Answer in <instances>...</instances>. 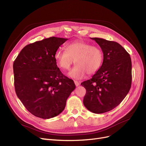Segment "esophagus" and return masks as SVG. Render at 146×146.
Returning <instances> with one entry per match:
<instances>
[{
	"instance_id": "obj_1",
	"label": "esophagus",
	"mask_w": 146,
	"mask_h": 146,
	"mask_svg": "<svg viewBox=\"0 0 146 146\" xmlns=\"http://www.w3.org/2000/svg\"><path fill=\"white\" fill-rule=\"evenodd\" d=\"M74 82L75 84V85L76 86H78L79 85H80V83L78 82V81H76V80H74Z\"/></svg>"
}]
</instances>
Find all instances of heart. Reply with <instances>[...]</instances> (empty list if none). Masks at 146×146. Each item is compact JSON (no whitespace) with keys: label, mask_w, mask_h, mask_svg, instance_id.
I'll return each instance as SVG.
<instances>
[{"label":"heart","mask_w":146,"mask_h":146,"mask_svg":"<svg viewBox=\"0 0 146 146\" xmlns=\"http://www.w3.org/2000/svg\"><path fill=\"white\" fill-rule=\"evenodd\" d=\"M54 58L63 70L70 68L75 60L76 65L68 73V76L73 79H80L83 78L86 73L92 74L98 70L103 61V54L100 48L92 46L90 43L76 40L67 44L66 50H56Z\"/></svg>","instance_id":"b5f03b06"}]
</instances>
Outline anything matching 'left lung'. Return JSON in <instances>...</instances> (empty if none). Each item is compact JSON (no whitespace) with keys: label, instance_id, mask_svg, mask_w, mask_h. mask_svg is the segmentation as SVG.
I'll return each mask as SVG.
<instances>
[{"label":"left lung","instance_id":"obj_1","mask_svg":"<svg viewBox=\"0 0 146 146\" xmlns=\"http://www.w3.org/2000/svg\"><path fill=\"white\" fill-rule=\"evenodd\" d=\"M90 38L101 48L103 61L92 78L81 85L86 90L84 106L90 111L100 114L115 109L129 92L132 63L129 54L119 43L102 38Z\"/></svg>","mask_w":146,"mask_h":146}]
</instances>
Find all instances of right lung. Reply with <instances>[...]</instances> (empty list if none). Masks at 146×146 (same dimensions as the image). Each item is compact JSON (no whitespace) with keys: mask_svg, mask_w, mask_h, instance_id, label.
I'll return each instance as SVG.
<instances>
[{"mask_svg":"<svg viewBox=\"0 0 146 146\" xmlns=\"http://www.w3.org/2000/svg\"><path fill=\"white\" fill-rule=\"evenodd\" d=\"M68 39L51 37L25 46L14 62L18 98L34 116L50 119L64 110L76 86L63 74L54 58L55 51Z\"/></svg>","mask_w":146,"mask_h":146,"instance_id":"add662e5","label":"right lung"}]
</instances>
